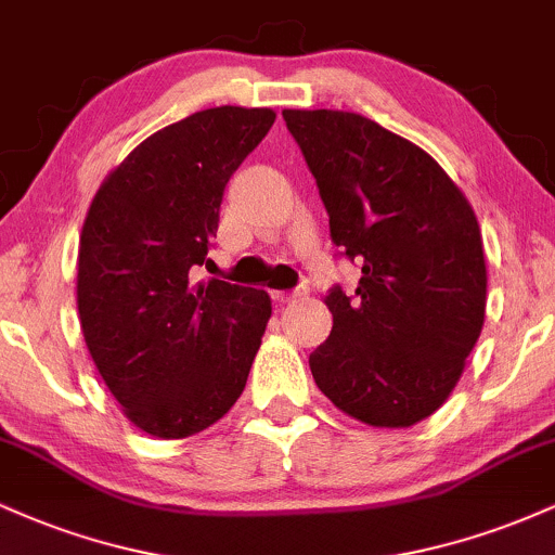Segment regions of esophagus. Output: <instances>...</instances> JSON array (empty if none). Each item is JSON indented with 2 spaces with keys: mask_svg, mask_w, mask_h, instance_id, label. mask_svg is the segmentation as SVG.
I'll return each instance as SVG.
<instances>
[{
  "mask_svg": "<svg viewBox=\"0 0 555 555\" xmlns=\"http://www.w3.org/2000/svg\"><path fill=\"white\" fill-rule=\"evenodd\" d=\"M305 292H308L305 286H302V289H276V292H273V299H276V302H292V299L302 297Z\"/></svg>",
  "mask_w": 555,
  "mask_h": 555,
  "instance_id": "esophagus-1",
  "label": "esophagus"
}]
</instances>
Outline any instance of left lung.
Masks as SVG:
<instances>
[{
  "instance_id": "8db88e82",
  "label": "left lung",
  "mask_w": 555,
  "mask_h": 555,
  "mask_svg": "<svg viewBox=\"0 0 555 555\" xmlns=\"http://www.w3.org/2000/svg\"><path fill=\"white\" fill-rule=\"evenodd\" d=\"M328 211L358 260L354 295L323 302L331 336L310 354L318 388L373 428H410L460 384L486 321L488 271L469 201L430 154L354 112L284 109Z\"/></svg>"
}]
</instances>
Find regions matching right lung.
<instances>
[{
    "label": "right lung",
    "instance_id": "right-lung-1",
    "mask_svg": "<svg viewBox=\"0 0 555 555\" xmlns=\"http://www.w3.org/2000/svg\"><path fill=\"white\" fill-rule=\"evenodd\" d=\"M273 119L216 106L164 127L104 177L82 221L86 347L125 417L154 438L224 417L260 349L269 292L193 273L208 260L229 177Z\"/></svg>",
    "mask_w": 555,
    "mask_h": 555
}]
</instances>
